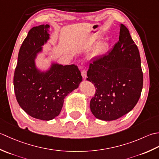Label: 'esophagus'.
Masks as SVG:
<instances>
[{
    "label": "esophagus",
    "mask_w": 159,
    "mask_h": 159,
    "mask_svg": "<svg viewBox=\"0 0 159 159\" xmlns=\"http://www.w3.org/2000/svg\"><path fill=\"white\" fill-rule=\"evenodd\" d=\"M81 75L84 78V79L87 77V70H83L81 71Z\"/></svg>",
    "instance_id": "esophagus-1"
}]
</instances>
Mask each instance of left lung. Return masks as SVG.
I'll return each mask as SVG.
<instances>
[{
	"label": "left lung",
	"mask_w": 159,
	"mask_h": 159,
	"mask_svg": "<svg viewBox=\"0 0 159 159\" xmlns=\"http://www.w3.org/2000/svg\"><path fill=\"white\" fill-rule=\"evenodd\" d=\"M87 75L96 89L90 109L98 119L117 120L136 105L143 88L141 59L137 45L122 24L119 41L109 53L92 61Z\"/></svg>",
	"instance_id": "left-lung-1"
}]
</instances>
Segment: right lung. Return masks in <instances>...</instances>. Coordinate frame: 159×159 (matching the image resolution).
Segmentation results:
<instances>
[{
  "label": "right lung",
  "instance_id": "1",
  "mask_svg": "<svg viewBox=\"0 0 159 159\" xmlns=\"http://www.w3.org/2000/svg\"><path fill=\"white\" fill-rule=\"evenodd\" d=\"M49 25L32 28L20 47L13 76L16 100L32 117L50 120L59 116L64 98L82 81L75 65L55 64L48 72L39 73L35 67L36 54L49 38Z\"/></svg>",
  "mask_w": 159,
  "mask_h": 159
}]
</instances>
